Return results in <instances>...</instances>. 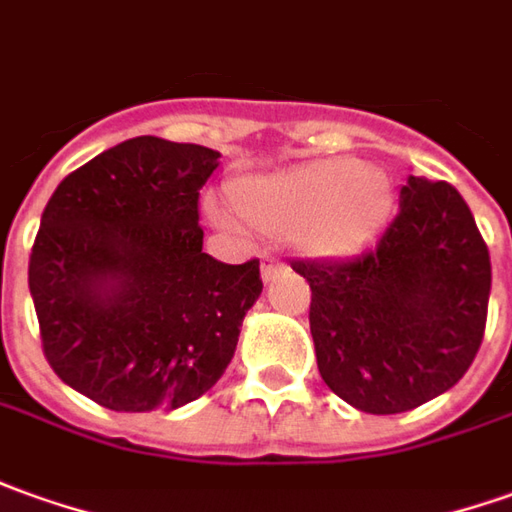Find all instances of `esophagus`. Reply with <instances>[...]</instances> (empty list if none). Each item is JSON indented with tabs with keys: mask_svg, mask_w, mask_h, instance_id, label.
<instances>
[{
	"mask_svg": "<svg viewBox=\"0 0 512 512\" xmlns=\"http://www.w3.org/2000/svg\"><path fill=\"white\" fill-rule=\"evenodd\" d=\"M281 270H284V264L267 256V259H264V264H262V278H264V281H273V278H276Z\"/></svg>",
	"mask_w": 512,
	"mask_h": 512,
	"instance_id": "34e87169",
	"label": "esophagus"
}]
</instances>
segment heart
Returning a JSON list of instances; mask_svg holds the SVG:
<instances>
[{"instance_id": "heart-1", "label": "heart", "mask_w": 512, "mask_h": 512, "mask_svg": "<svg viewBox=\"0 0 512 512\" xmlns=\"http://www.w3.org/2000/svg\"><path fill=\"white\" fill-rule=\"evenodd\" d=\"M231 203L259 231H292L309 256H345L382 228L393 206V183L359 158H320L278 175L236 181ZM211 217L222 220L217 209Z\"/></svg>"}]
</instances>
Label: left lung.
I'll return each mask as SVG.
<instances>
[{"label": "left lung", "instance_id": "1", "mask_svg": "<svg viewBox=\"0 0 512 512\" xmlns=\"http://www.w3.org/2000/svg\"><path fill=\"white\" fill-rule=\"evenodd\" d=\"M292 270L312 287L317 370L357 410H415L460 382L477 357L491 256L451 183L410 175L376 248Z\"/></svg>", "mask_w": 512, "mask_h": 512}]
</instances>
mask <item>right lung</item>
Segmentation results:
<instances>
[{"label": "right lung", "instance_id": "add662e5", "mask_svg": "<svg viewBox=\"0 0 512 512\" xmlns=\"http://www.w3.org/2000/svg\"><path fill=\"white\" fill-rule=\"evenodd\" d=\"M217 158L136 136L66 175L41 214L30 295L44 357L108 410H178L203 396L262 295L259 259L203 253L197 200Z\"/></svg>", "mask_w": 512, "mask_h": 512}]
</instances>
